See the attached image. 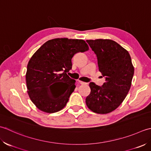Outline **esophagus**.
Segmentation results:
<instances>
[{
	"instance_id": "1",
	"label": "esophagus",
	"mask_w": 151,
	"mask_h": 151,
	"mask_svg": "<svg viewBox=\"0 0 151 151\" xmlns=\"http://www.w3.org/2000/svg\"><path fill=\"white\" fill-rule=\"evenodd\" d=\"M79 83L81 85H87V83H85V82H83V81H79Z\"/></svg>"
}]
</instances>
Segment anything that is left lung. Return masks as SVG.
Listing matches in <instances>:
<instances>
[{
    "mask_svg": "<svg viewBox=\"0 0 151 151\" xmlns=\"http://www.w3.org/2000/svg\"><path fill=\"white\" fill-rule=\"evenodd\" d=\"M98 60L99 71L106 82L101 86L89 83L91 93L86 104L93 112L106 114L121 105L130 90L134 73L130 55L111 40H87Z\"/></svg>",
    "mask_w": 151,
    "mask_h": 151,
    "instance_id": "8db88e82",
    "label": "left lung"
}]
</instances>
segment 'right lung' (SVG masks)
I'll list each match as a JSON object with an SVG mask.
<instances>
[{"instance_id":"add662e5","label":"right lung","mask_w":151,"mask_h":151,"mask_svg":"<svg viewBox=\"0 0 151 151\" xmlns=\"http://www.w3.org/2000/svg\"><path fill=\"white\" fill-rule=\"evenodd\" d=\"M88 50L83 40L55 38L44 43L32 55L26 82L30 100L40 110L51 113L65 107L76 88V81L67 74L72 69V58Z\"/></svg>"}]
</instances>
